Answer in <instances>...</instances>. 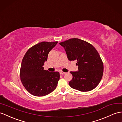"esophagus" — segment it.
Returning <instances> with one entry per match:
<instances>
[{
  "label": "esophagus",
  "mask_w": 122,
  "mask_h": 122,
  "mask_svg": "<svg viewBox=\"0 0 122 122\" xmlns=\"http://www.w3.org/2000/svg\"><path fill=\"white\" fill-rule=\"evenodd\" d=\"M66 73L65 72H62V71H61L60 72V74L61 75H65V74Z\"/></svg>",
  "instance_id": "1"
}]
</instances>
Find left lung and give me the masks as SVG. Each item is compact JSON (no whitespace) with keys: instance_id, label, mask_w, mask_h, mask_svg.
<instances>
[{"instance_id":"8db88e82","label":"left lung","mask_w":122,"mask_h":122,"mask_svg":"<svg viewBox=\"0 0 122 122\" xmlns=\"http://www.w3.org/2000/svg\"><path fill=\"white\" fill-rule=\"evenodd\" d=\"M70 61H76L78 70L71 71L72 79L69 82L71 87L81 92L92 91L98 85L102 77L103 65L99 53L87 42L72 38L59 43Z\"/></svg>"}]
</instances>
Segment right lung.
Here are the masks:
<instances>
[{
    "label": "right lung",
    "instance_id": "add662e5",
    "mask_svg": "<svg viewBox=\"0 0 122 122\" xmlns=\"http://www.w3.org/2000/svg\"><path fill=\"white\" fill-rule=\"evenodd\" d=\"M41 42L29 49L23 58L20 77L23 85L29 93L44 96L54 91L59 80L58 72H50L43 67L49 52L57 43Z\"/></svg>",
    "mask_w": 122,
    "mask_h": 122
}]
</instances>
